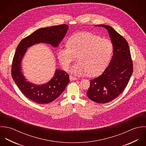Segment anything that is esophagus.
Here are the masks:
<instances>
[{"mask_svg":"<svg viewBox=\"0 0 146 146\" xmlns=\"http://www.w3.org/2000/svg\"><path fill=\"white\" fill-rule=\"evenodd\" d=\"M69 78H70V81H74V80H77V77H74V76H69Z\"/></svg>","mask_w":146,"mask_h":146,"instance_id":"1","label":"esophagus"}]
</instances>
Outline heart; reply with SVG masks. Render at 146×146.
Masks as SVG:
<instances>
[{
	"label": "heart",
	"mask_w": 146,
	"mask_h": 146,
	"mask_svg": "<svg viewBox=\"0 0 146 146\" xmlns=\"http://www.w3.org/2000/svg\"><path fill=\"white\" fill-rule=\"evenodd\" d=\"M67 46L60 47L57 55L65 70H67L77 56L78 60L71 68L70 72L78 76L89 74L96 76L107 66L112 55V42L90 33H81L72 36Z\"/></svg>",
	"instance_id": "b5f03b06"
}]
</instances>
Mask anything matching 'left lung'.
I'll return each instance as SVG.
<instances>
[{
	"label": "left lung",
	"instance_id": "8db88e82",
	"mask_svg": "<svg viewBox=\"0 0 146 146\" xmlns=\"http://www.w3.org/2000/svg\"><path fill=\"white\" fill-rule=\"evenodd\" d=\"M98 27L108 30L113 47V55L104 72L90 80L87 96L94 102L107 103L123 91L133 73V64L125 38L110 26L99 25Z\"/></svg>",
	"mask_w": 146,
	"mask_h": 146
}]
</instances>
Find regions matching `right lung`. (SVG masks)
<instances>
[{
  "instance_id": "obj_1",
  "label": "right lung",
  "mask_w": 146,
  "mask_h": 146,
  "mask_svg": "<svg viewBox=\"0 0 146 146\" xmlns=\"http://www.w3.org/2000/svg\"><path fill=\"white\" fill-rule=\"evenodd\" d=\"M68 28V25L62 24L39 29L24 38L17 47L12 64V78L21 92L36 103L47 104L57 99L70 82L69 77L66 72L56 69L55 75L47 83L42 85L33 84L27 81L21 71L22 58L27 48L36 43H46L58 47Z\"/></svg>"
}]
</instances>
